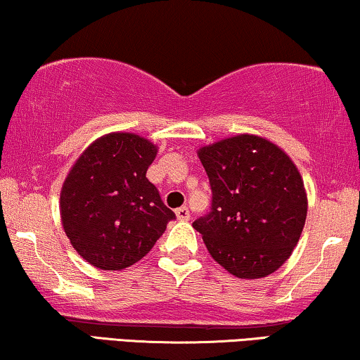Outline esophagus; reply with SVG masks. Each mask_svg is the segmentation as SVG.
Here are the masks:
<instances>
[{
    "label": "esophagus",
    "mask_w": 360,
    "mask_h": 360,
    "mask_svg": "<svg viewBox=\"0 0 360 360\" xmlns=\"http://www.w3.org/2000/svg\"><path fill=\"white\" fill-rule=\"evenodd\" d=\"M175 214L180 221H188L190 219V210L186 208V206H181V208L176 210Z\"/></svg>",
    "instance_id": "esophagus-1"
}]
</instances>
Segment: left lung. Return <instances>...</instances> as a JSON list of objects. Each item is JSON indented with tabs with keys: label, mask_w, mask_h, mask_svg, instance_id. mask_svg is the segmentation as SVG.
Segmentation results:
<instances>
[{
	"label": "left lung",
	"mask_w": 360,
	"mask_h": 360,
	"mask_svg": "<svg viewBox=\"0 0 360 360\" xmlns=\"http://www.w3.org/2000/svg\"><path fill=\"white\" fill-rule=\"evenodd\" d=\"M211 210L193 223L216 262L239 278H262L290 257L304 219L307 193L282 149L240 134L198 150Z\"/></svg>",
	"instance_id": "obj_1"
}]
</instances>
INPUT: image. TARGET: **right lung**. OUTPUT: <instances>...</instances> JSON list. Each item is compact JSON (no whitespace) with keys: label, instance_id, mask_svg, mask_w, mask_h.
Here are the masks:
<instances>
[{"label":"right lung","instance_id":"right-lung-1","mask_svg":"<svg viewBox=\"0 0 360 360\" xmlns=\"http://www.w3.org/2000/svg\"><path fill=\"white\" fill-rule=\"evenodd\" d=\"M157 147L131 132L93 142L68 174L60 193L67 238L86 262L122 270L154 248L175 213L147 180Z\"/></svg>","mask_w":360,"mask_h":360}]
</instances>
